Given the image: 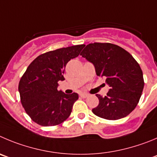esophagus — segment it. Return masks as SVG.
I'll use <instances>...</instances> for the list:
<instances>
[{
	"instance_id": "34e87169",
	"label": "esophagus",
	"mask_w": 157,
	"mask_h": 157,
	"mask_svg": "<svg viewBox=\"0 0 157 157\" xmlns=\"http://www.w3.org/2000/svg\"><path fill=\"white\" fill-rule=\"evenodd\" d=\"M80 98H87V97H88V94L86 93H80Z\"/></svg>"
}]
</instances>
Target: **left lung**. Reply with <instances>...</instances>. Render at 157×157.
<instances>
[{"label":"left lung","instance_id":"left-lung-1","mask_svg":"<svg viewBox=\"0 0 157 157\" xmlns=\"http://www.w3.org/2000/svg\"><path fill=\"white\" fill-rule=\"evenodd\" d=\"M80 56L94 66L97 75L105 77L110 87L106 96L96 94L99 105L93 113L108 120L129 115L144 87L143 71L132 56L118 45L100 42L87 45Z\"/></svg>","mask_w":157,"mask_h":157}]
</instances>
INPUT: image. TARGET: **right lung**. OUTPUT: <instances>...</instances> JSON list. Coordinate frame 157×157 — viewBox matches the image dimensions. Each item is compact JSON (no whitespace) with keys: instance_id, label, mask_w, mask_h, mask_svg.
Returning <instances> with one entry per match:
<instances>
[{"instance_id":"add662e5","label":"right lung","mask_w":157,"mask_h":157,"mask_svg":"<svg viewBox=\"0 0 157 157\" xmlns=\"http://www.w3.org/2000/svg\"><path fill=\"white\" fill-rule=\"evenodd\" d=\"M84 45L56 49L39 56L28 67L20 80L21 102L32 121L42 126L63 122L72 112L78 94L58 90L67 63L79 56Z\"/></svg>"}]
</instances>
